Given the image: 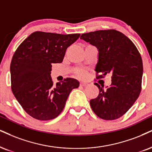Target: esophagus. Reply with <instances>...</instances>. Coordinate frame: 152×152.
<instances>
[{
	"label": "esophagus",
	"mask_w": 152,
	"mask_h": 152,
	"mask_svg": "<svg viewBox=\"0 0 152 152\" xmlns=\"http://www.w3.org/2000/svg\"><path fill=\"white\" fill-rule=\"evenodd\" d=\"M80 85L81 86V87H86V86L88 85V83L87 82H80Z\"/></svg>",
	"instance_id": "1"
}]
</instances>
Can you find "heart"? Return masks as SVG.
Listing matches in <instances>:
<instances>
[{"label":"heart","mask_w":152,"mask_h":152,"mask_svg":"<svg viewBox=\"0 0 152 152\" xmlns=\"http://www.w3.org/2000/svg\"><path fill=\"white\" fill-rule=\"evenodd\" d=\"M77 74L80 77H85L86 75V72L83 70H78L77 71Z\"/></svg>","instance_id":"b5f03b06"}]
</instances>
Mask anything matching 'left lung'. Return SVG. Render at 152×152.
<instances>
[{
    "label": "left lung",
    "mask_w": 152,
    "mask_h": 152,
    "mask_svg": "<svg viewBox=\"0 0 152 152\" xmlns=\"http://www.w3.org/2000/svg\"><path fill=\"white\" fill-rule=\"evenodd\" d=\"M80 39L99 50L96 79L111 74V85L106 89L95 83L99 93L90 100L91 109L100 118H119L132 107L141 91L143 65L140 53L128 37L115 29L82 34Z\"/></svg>",
    "instance_id": "left-lung-1"
}]
</instances>
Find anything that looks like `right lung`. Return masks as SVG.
I'll list each match as a JSON object with an SVG mask.
<instances>
[{
	"mask_svg": "<svg viewBox=\"0 0 152 152\" xmlns=\"http://www.w3.org/2000/svg\"><path fill=\"white\" fill-rule=\"evenodd\" d=\"M80 36L35 31L15 52L10 64L11 89L23 109L34 118H56L71 91L79 87V82L72 78L53 85L50 71L52 63H62L67 47Z\"/></svg>",
	"mask_w": 152,
	"mask_h": 152,
	"instance_id": "obj_1",
	"label": "right lung"
}]
</instances>
